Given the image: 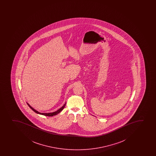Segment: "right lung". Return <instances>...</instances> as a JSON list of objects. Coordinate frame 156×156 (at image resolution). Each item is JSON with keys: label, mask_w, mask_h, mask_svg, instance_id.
<instances>
[{"label": "right lung", "mask_w": 156, "mask_h": 156, "mask_svg": "<svg viewBox=\"0 0 156 156\" xmlns=\"http://www.w3.org/2000/svg\"><path fill=\"white\" fill-rule=\"evenodd\" d=\"M27 104L28 105V106H29V107L30 108V109L32 110L33 111H34L35 113H37V114H40V115H45V116H54V115H57L58 113H60V112L64 109V108L65 107L66 103H65V105H64L61 108H60L59 110H58L57 111L54 112H51V113H41V112H39L38 111H36V110L34 109V108H33L28 103H27Z\"/></svg>", "instance_id": "1"}]
</instances>
